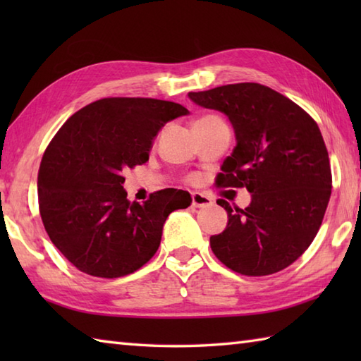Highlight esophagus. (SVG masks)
I'll return each mask as SVG.
<instances>
[{"mask_svg": "<svg viewBox=\"0 0 361 361\" xmlns=\"http://www.w3.org/2000/svg\"><path fill=\"white\" fill-rule=\"evenodd\" d=\"M212 204V198L203 192H192V206L195 208H206Z\"/></svg>", "mask_w": 361, "mask_h": 361, "instance_id": "1", "label": "esophagus"}]
</instances>
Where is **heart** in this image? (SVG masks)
<instances>
[{"mask_svg":"<svg viewBox=\"0 0 361 361\" xmlns=\"http://www.w3.org/2000/svg\"><path fill=\"white\" fill-rule=\"evenodd\" d=\"M204 119H219V118H216V116H204V118H200V119H197V121H204Z\"/></svg>","mask_w":361,"mask_h":361,"instance_id":"b5f03b06","label":"heart"}]
</instances>
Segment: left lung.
I'll use <instances>...</instances> for the list:
<instances>
[{"instance_id":"left-lung-1","label":"left lung","mask_w":361,"mask_h":361,"mask_svg":"<svg viewBox=\"0 0 361 361\" xmlns=\"http://www.w3.org/2000/svg\"><path fill=\"white\" fill-rule=\"evenodd\" d=\"M203 109L224 113L235 136L221 164L219 186L247 188L245 209L225 200L224 233L211 235L221 264L265 276L293 264L309 248L332 190L329 153L317 122L288 97L260 83H231L188 94Z\"/></svg>"}]
</instances>
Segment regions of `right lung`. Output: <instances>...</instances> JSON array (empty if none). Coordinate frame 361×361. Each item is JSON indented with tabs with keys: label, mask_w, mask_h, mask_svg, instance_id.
Masks as SVG:
<instances>
[{
	"label": "right lung",
	"mask_w": 361,
	"mask_h": 361,
	"mask_svg": "<svg viewBox=\"0 0 361 361\" xmlns=\"http://www.w3.org/2000/svg\"><path fill=\"white\" fill-rule=\"evenodd\" d=\"M188 113L158 99L106 97L54 136L38 171V204L51 242L78 270L97 278L136 271L157 252L169 214L190 204L176 189L140 204L122 188V171L144 164L159 130Z\"/></svg>",
	"instance_id": "right-lung-1"
}]
</instances>
